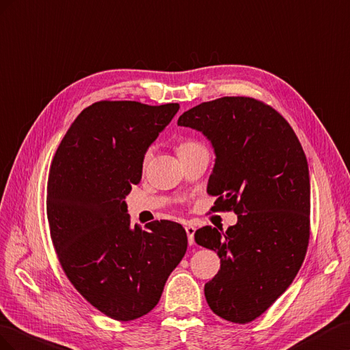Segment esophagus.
I'll list each match as a JSON object with an SVG mask.
<instances>
[{"mask_svg":"<svg viewBox=\"0 0 350 350\" xmlns=\"http://www.w3.org/2000/svg\"><path fill=\"white\" fill-rule=\"evenodd\" d=\"M195 230H196V228L193 226H186V233H187V242H189V245H193L195 243V239H193Z\"/></svg>","mask_w":350,"mask_h":350,"instance_id":"1","label":"esophagus"}]
</instances>
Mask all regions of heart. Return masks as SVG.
Here are the masks:
<instances>
[{"mask_svg": "<svg viewBox=\"0 0 350 350\" xmlns=\"http://www.w3.org/2000/svg\"><path fill=\"white\" fill-rule=\"evenodd\" d=\"M195 145H199V144H196V142H183V144L178 145L177 152H182V151H185V149L192 148V146H195ZM145 161H146V157H145Z\"/></svg>", "mask_w": 350, "mask_h": 350, "instance_id": "b5f03b06", "label": "heart"}]
</instances>
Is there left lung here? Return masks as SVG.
I'll list each match as a JSON object with an SVG mask.
<instances>
[{
	"instance_id": "8db88e82",
	"label": "left lung",
	"mask_w": 350,
	"mask_h": 350,
	"mask_svg": "<svg viewBox=\"0 0 350 350\" xmlns=\"http://www.w3.org/2000/svg\"><path fill=\"white\" fill-rule=\"evenodd\" d=\"M177 124L214 146L211 211L237 214L226 233L211 226L195 232L196 243L221 259L205 284L206 302L227 321L251 323L286 292L306 255L311 185L302 145L280 113L249 96L202 103Z\"/></svg>"
}]
</instances>
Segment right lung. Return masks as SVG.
I'll use <instances>...</instances> for the list:
<instances>
[{"mask_svg": "<svg viewBox=\"0 0 350 350\" xmlns=\"http://www.w3.org/2000/svg\"><path fill=\"white\" fill-rule=\"evenodd\" d=\"M178 104L98 101L70 126L49 167L46 217L57 258L86 301L117 321L152 311L187 236L168 219L132 224L124 202L148 146Z\"/></svg>", "mask_w": 350, "mask_h": 350, "instance_id": "obj_1", "label": "right lung"}]
</instances>
